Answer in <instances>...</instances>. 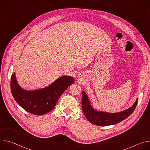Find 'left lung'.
<instances>
[{
    "label": "left lung",
    "mask_w": 150,
    "mask_h": 150,
    "mask_svg": "<svg viewBox=\"0 0 150 150\" xmlns=\"http://www.w3.org/2000/svg\"><path fill=\"white\" fill-rule=\"evenodd\" d=\"M137 103L138 99L129 108L117 113L99 111L93 108L87 94L82 91V109L83 114L90 123L98 126L112 125L120 122L133 113Z\"/></svg>",
    "instance_id": "left-lung-1"
}]
</instances>
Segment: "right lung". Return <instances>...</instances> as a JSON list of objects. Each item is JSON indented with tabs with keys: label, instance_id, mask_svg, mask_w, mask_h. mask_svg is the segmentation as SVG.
Wrapping results in <instances>:
<instances>
[{
	"label": "right lung",
	"instance_id": "1",
	"mask_svg": "<svg viewBox=\"0 0 150 150\" xmlns=\"http://www.w3.org/2000/svg\"><path fill=\"white\" fill-rule=\"evenodd\" d=\"M74 81L73 77L64 75L47 87L27 90L20 86L13 72L11 79V90L15 100L21 108L31 114L42 115L54 108L59 97Z\"/></svg>",
	"mask_w": 150,
	"mask_h": 150
}]
</instances>
